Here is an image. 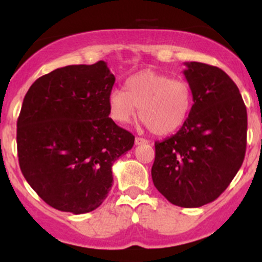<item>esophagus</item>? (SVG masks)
<instances>
[{
    "instance_id": "34e87169",
    "label": "esophagus",
    "mask_w": 262,
    "mask_h": 262,
    "mask_svg": "<svg viewBox=\"0 0 262 262\" xmlns=\"http://www.w3.org/2000/svg\"><path fill=\"white\" fill-rule=\"evenodd\" d=\"M149 140L144 139V138H140V137H137L135 138V145H141V144H148Z\"/></svg>"
}]
</instances>
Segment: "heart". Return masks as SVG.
Instances as JSON below:
<instances>
[{"instance_id":"1","label":"heart","mask_w":262,"mask_h":262,"mask_svg":"<svg viewBox=\"0 0 262 262\" xmlns=\"http://www.w3.org/2000/svg\"><path fill=\"white\" fill-rule=\"evenodd\" d=\"M192 106L187 81L172 79L154 70H143L125 81V91L114 89L108 95L111 117L127 123L138 108L139 118L156 135L172 133L183 124Z\"/></svg>"}]
</instances>
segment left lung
<instances>
[{"mask_svg": "<svg viewBox=\"0 0 262 262\" xmlns=\"http://www.w3.org/2000/svg\"><path fill=\"white\" fill-rule=\"evenodd\" d=\"M186 66L193 106L175 135L155 143L151 177L169 202L196 208L217 200L242 166L248 114L222 69L197 61Z\"/></svg>", "mask_w": 262, "mask_h": 262, "instance_id": "8db88e82", "label": "left lung"}]
</instances>
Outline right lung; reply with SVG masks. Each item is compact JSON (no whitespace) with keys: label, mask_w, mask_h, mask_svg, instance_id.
I'll return each instance as SVG.
<instances>
[{"label":"right lung","mask_w":262,"mask_h":262,"mask_svg":"<svg viewBox=\"0 0 262 262\" xmlns=\"http://www.w3.org/2000/svg\"><path fill=\"white\" fill-rule=\"evenodd\" d=\"M116 77L104 61L69 65L29 87L17 121L23 176L53 208L82 214L112 187V165L133 148L134 135L110 118Z\"/></svg>","instance_id":"add662e5"}]
</instances>
